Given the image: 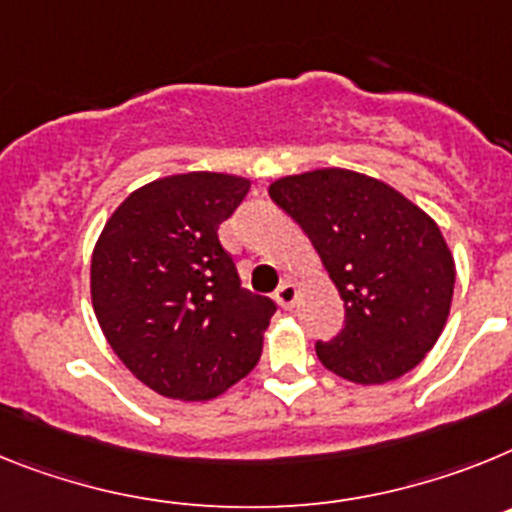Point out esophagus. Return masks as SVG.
Returning <instances> with one entry per match:
<instances>
[{"label":"esophagus","mask_w":512,"mask_h":512,"mask_svg":"<svg viewBox=\"0 0 512 512\" xmlns=\"http://www.w3.org/2000/svg\"><path fill=\"white\" fill-rule=\"evenodd\" d=\"M296 299H299V288H296V283L291 281H286L278 291H275V301H278L281 309H291V306L296 304Z\"/></svg>","instance_id":"obj_1"}]
</instances>
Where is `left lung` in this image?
<instances>
[{"mask_svg":"<svg viewBox=\"0 0 512 512\" xmlns=\"http://www.w3.org/2000/svg\"><path fill=\"white\" fill-rule=\"evenodd\" d=\"M330 273L345 324L317 342L327 371L353 384H386L428 355L451 311L456 265L441 229L386 182L327 167L270 182Z\"/></svg>","mask_w":512,"mask_h":512,"instance_id":"8db88e82","label":"left lung"}]
</instances>
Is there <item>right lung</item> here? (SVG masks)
Instances as JSON below:
<instances>
[{
  "mask_svg": "<svg viewBox=\"0 0 512 512\" xmlns=\"http://www.w3.org/2000/svg\"><path fill=\"white\" fill-rule=\"evenodd\" d=\"M250 193L224 172L133 190L92 250L95 317L123 366L162 397L206 402L257 366L275 304L239 286L219 226Z\"/></svg>",
  "mask_w": 512,
  "mask_h": 512,
  "instance_id": "right-lung-1",
  "label": "right lung"
}]
</instances>
